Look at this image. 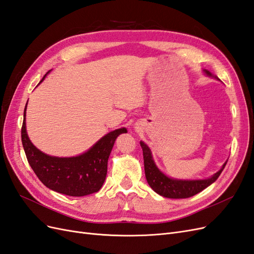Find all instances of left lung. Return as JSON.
<instances>
[{"label": "left lung", "mask_w": 254, "mask_h": 254, "mask_svg": "<svg viewBox=\"0 0 254 254\" xmlns=\"http://www.w3.org/2000/svg\"><path fill=\"white\" fill-rule=\"evenodd\" d=\"M207 75L211 76L209 71H205ZM141 147L143 149V158H144V170L146 180H147L150 188L158 193L159 195L166 197V198H174V199H180V198H190L198 193H200L205 188H207L213 182L217 180L220 176L221 172L227 164L228 161L221 170L218 171L214 176H212L209 179L204 180H191V181H182V180H175L166 177L163 173H161L158 167L153 162L150 149L148 146L144 142H140Z\"/></svg>", "instance_id": "left-lung-1"}]
</instances>
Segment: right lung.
Returning <instances> with one entry per match:
<instances>
[{
    "mask_svg": "<svg viewBox=\"0 0 254 254\" xmlns=\"http://www.w3.org/2000/svg\"><path fill=\"white\" fill-rule=\"evenodd\" d=\"M25 111L26 106L21 128L23 148L30 167L44 186L58 193L75 197L93 194L101 190L107 176V164L115 139L121 133H126L127 130L121 128L106 134L81 156L51 157L37 149L29 141L25 127Z\"/></svg>",
    "mask_w": 254,
    "mask_h": 254,
    "instance_id": "1",
    "label": "right lung"
}]
</instances>
